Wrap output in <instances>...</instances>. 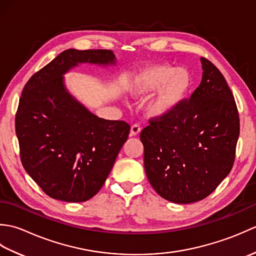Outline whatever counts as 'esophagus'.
Wrapping results in <instances>:
<instances>
[{"label":"esophagus","mask_w":256,"mask_h":256,"mask_svg":"<svg viewBox=\"0 0 256 256\" xmlns=\"http://www.w3.org/2000/svg\"><path fill=\"white\" fill-rule=\"evenodd\" d=\"M140 132V128L138 124H134L131 128V136H138Z\"/></svg>","instance_id":"obj_1"}]
</instances>
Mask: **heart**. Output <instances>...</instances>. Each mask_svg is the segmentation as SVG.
Segmentation results:
<instances>
[{"label":"heart","instance_id":"obj_1","mask_svg":"<svg viewBox=\"0 0 256 256\" xmlns=\"http://www.w3.org/2000/svg\"><path fill=\"white\" fill-rule=\"evenodd\" d=\"M192 84V76L188 69L160 64L133 74L126 89L134 98H143L158 90L148 104V112L154 118H165L182 106Z\"/></svg>","mask_w":256,"mask_h":256}]
</instances>
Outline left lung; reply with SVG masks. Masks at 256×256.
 I'll return each mask as SVG.
<instances>
[{
	"label": "left lung",
	"instance_id": "left-lung-1",
	"mask_svg": "<svg viewBox=\"0 0 256 256\" xmlns=\"http://www.w3.org/2000/svg\"><path fill=\"white\" fill-rule=\"evenodd\" d=\"M202 79L178 110L152 120L140 133L144 167L152 187L175 204L204 199L229 175L236 157L240 120L224 76L200 58Z\"/></svg>",
	"mask_w": 256,
	"mask_h": 256
}]
</instances>
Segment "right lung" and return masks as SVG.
<instances>
[{
	"mask_svg": "<svg viewBox=\"0 0 256 256\" xmlns=\"http://www.w3.org/2000/svg\"><path fill=\"white\" fill-rule=\"evenodd\" d=\"M80 64L116 66L108 50H67L32 76L15 118L20 160L50 197L84 202L102 188L130 125L90 112L68 91L64 74Z\"/></svg>",
	"mask_w": 256,
	"mask_h": 256,
	"instance_id": "obj_1",
	"label": "right lung"
}]
</instances>
